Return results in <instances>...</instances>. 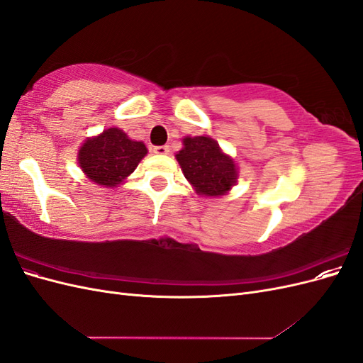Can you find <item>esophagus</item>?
<instances>
[{"label": "esophagus", "instance_id": "esophagus-1", "mask_svg": "<svg viewBox=\"0 0 363 363\" xmlns=\"http://www.w3.org/2000/svg\"><path fill=\"white\" fill-rule=\"evenodd\" d=\"M152 151H155L156 155L164 156V155H168V152H169V147H168V145H159V147H155V148H152Z\"/></svg>", "mask_w": 363, "mask_h": 363}]
</instances>
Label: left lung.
I'll return each mask as SVG.
<instances>
[{"label":"left lung","instance_id":"8db88e82","mask_svg":"<svg viewBox=\"0 0 363 363\" xmlns=\"http://www.w3.org/2000/svg\"><path fill=\"white\" fill-rule=\"evenodd\" d=\"M175 159L199 195H225L238 180L235 160L224 155L218 142L208 136H186Z\"/></svg>","mask_w":363,"mask_h":363}]
</instances>
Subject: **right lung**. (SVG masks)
<instances>
[{
	"label": "right lung",
	"instance_id": "1",
	"mask_svg": "<svg viewBox=\"0 0 363 363\" xmlns=\"http://www.w3.org/2000/svg\"><path fill=\"white\" fill-rule=\"evenodd\" d=\"M147 152L144 142L130 139L123 130L112 127L86 139L79 150V164L95 184L115 188L136 169Z\"/></svg>",
	"mask_w": 363,
	"mask_h": 363
}]
</instances>
